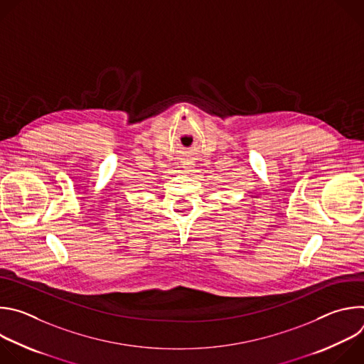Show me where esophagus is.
<instances>
[{
    "label": "esophagus",
    "mask_w": 364,
    "mask_h": 364,
    "mask_svg": "<svg viewBox=\"0 0 364 364\" xmlns=\"http://www.w3.org/2000/svg\"><path fill=\"white\" fill-rule=\"evenodd\" d=\"M183 166H184V170H186V173H190V171H193V170H191V168H193V164H191V163H184Z\"/></svg>",
    "instance_id": "1"
}]
</instances>
